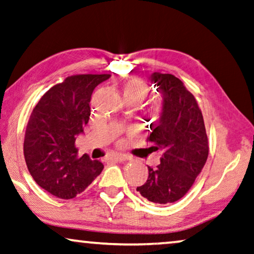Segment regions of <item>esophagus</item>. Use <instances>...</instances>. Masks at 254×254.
Masks as SVG:
<instances>
[{"mask_svg": "<svg viewBox=\"0 0 254 254\" xmlns=\"http://www.w3.org/2000/svg\"><path fill=\"white\" fill-rule=\"evenodd\" d=\"M106 159L116 161V163H125V161H127V157L124 156V154H112V156H109Z\"/></svg>", "mask_w": 254, "mask_h": 254, "instance_id": "1", "label": "esophagus"}]
</instances>
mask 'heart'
I'll list each match as a JSON object with an SVG mask.
<instances>
[{
    "label": "heart",
    "instance_id": "heart-1",
    "mask_svg": "<svg viewBox=\"0 0 254 254\" xmlns=\"http://www.w3.org/2000/svg\"><path fill=\"white\" fill-rule=\"evenodd\" d=\"M119 89L123 94V97L126 103H135L139 104L144 101L149 94V87L142 80L130 79L121 82ZM153 111H158V106H154Z\"/></svg>",
    "mask_w": 254,
    "mask_h": 254
}]
</instances>
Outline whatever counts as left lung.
Segmentation results:
<instances>
[{
	"label": "left lung",
	"mask_w": 254,
	"mask_h": 254,
	"mask_svg": "<svg viewBox=\"0 0 254 254\" xmlns=\"http://www.w3.org/2000/svg\"><path fill=\"white\" fill-rule=\"evenodd\" d=\"M150 80L163 97L161 111L148 141L163 156L156 168L136 190L154 204L179 200L193 185L208 156V141L196 98L181 80L154 72ZM151 128V127H150Z\"/></svg>",
	"instance_id": "8db88e82"
}]
</instances>
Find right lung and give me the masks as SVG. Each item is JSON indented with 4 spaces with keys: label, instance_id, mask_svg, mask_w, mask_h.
<instances>
[{
    "label": "right lung",
    "instance_id": "right-lung-1",
    "mask_svg": "<svg viewBox=\"0 0 254 254\" xmlns=\"http://www.w3.org/2000/svg\"><path fill=\"white\" fill-rule=\"evenodd\" d=\"M111 74H79L51 87L29 117L24 156L34 181L62 199H71L103 171L88 154L78 157L74 143L90 117L91 94Z\"/></svg>",
    "mask_w": 254,
    "mask_h": 254
}]
</instances>
